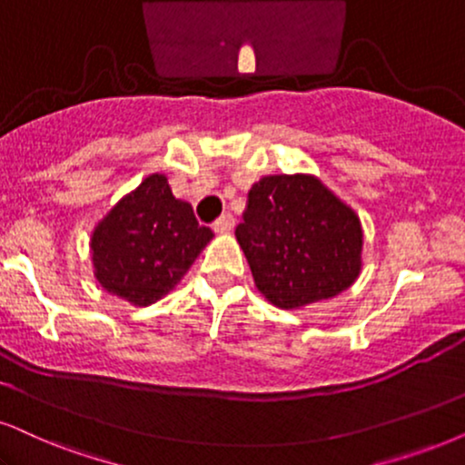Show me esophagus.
Here are the masks:
<instances>
[{
	"mask_svg": "<svg viewBox=\"0 0 465 465\" xmlns=\"http://www.w3.org/2000/svg\"><path fill=\"white\" fill-rule=\"evenodd\" d=\"M233 223H236V221H233L232 214H223L221 219L214 221L213 229H214L216 233H229V232H232V229H233Z\"/></svg>",
	"mask_w": 465,
	"mask_h": 465,
	"instance_id": "esophagus-1",
	"label": "esophagus"
}]
</instances>
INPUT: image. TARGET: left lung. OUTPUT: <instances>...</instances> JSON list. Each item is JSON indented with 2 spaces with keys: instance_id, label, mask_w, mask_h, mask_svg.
<instances>
[{
  "instance_id": "left-lung-1",
  "label": "left lung",
  "mask_w": 465,
  "mask_h": 465,
  "mask_svg": "<svg viewBox=\"0 0 465 465\" xmlns=\"http://www.w3.org/2000/svg\"><path fill=\"white\" fill-rule=\"evenodd\" d=\"M236 238L257 290L285 311L337 296L362 268L361 219L311 173L255 182Z\"/></svg>"
}]
</instances>
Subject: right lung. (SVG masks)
<instances>
[{
  "label": "right lung",
  "mask_w": 465,
  "mask_h": 465,
  "mask_svg": "<svg viewBox=\"0 0 465 465\" xmlns=\"http://www.w3.org/2000/svg\"><path fill=\"white\" fill-rule=\"evenodd\" d=\"M213 238L193 205L173 197L167 175L152 173L94 227V276L122 301L150 307L180 283Z\"/></svg>",
  "instance_id": "right-lung-1"
}]
</instances>
